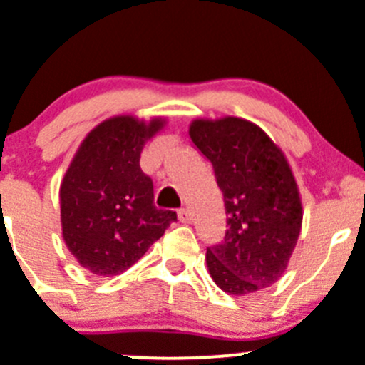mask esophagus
<instances>
[{"instance_id":"1","label":"esophagus","mask_w":365,"mask_h":365,"mask_svg":"<svg viewBox=\"0 0 365 365\" xmlns=\"http://www.w3.org/2000/svg\"><path fill=\"white\" fill-rule=\"evenodd\" d=\"M178 221L180 222H190V212L187 208H180L178 210Z\"/></svg>"}]
</instances>
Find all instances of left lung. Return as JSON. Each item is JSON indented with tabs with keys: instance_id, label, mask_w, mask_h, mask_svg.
Listing matches in <instances>:
<instances>
[{
	"instance_id": "left-lung-1",
	"label": "left lung",
	"mask_w": 365,
	"mask_h": 365,
	"mask_svg": "<svg viewBox=\"0 0 365 365\" xmlns=\"http://www.w3.org/2000/svg\"><path fill=\"white\" fill-rule=\"evenodd\" d=\"M189 135L210 160L225 200V240L207 247L210 277L233 296L271 287L287 269L303 219L284 153L264 130L239 118L197 119Z\"/></svg>"
}]
</instances>
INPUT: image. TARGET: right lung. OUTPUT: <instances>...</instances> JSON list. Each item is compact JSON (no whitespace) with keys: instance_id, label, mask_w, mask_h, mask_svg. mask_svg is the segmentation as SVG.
Here are the masks:
<instances>
[{"instance_id":"1","label":"right lung","mask_w":365,"mask_h":365,"mask_svg":"<svg viewBox=\"0 0 365 365\" xmlns=\"http://www.w3.org/2000/svg\"><path fill=\"white\" fill-rule=\"evenodd\" d=\"M164 123L130 115L101 123L85 137L62 187V235L85 269L114 277L132 267L176 221L153 203V182L140 169L144 143Z\"/></svg>"}]
</instances>
